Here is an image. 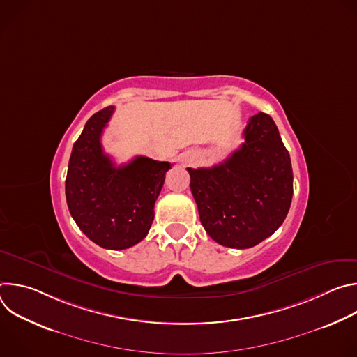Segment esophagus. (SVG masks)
<instances>
[{
	"label": "esophagus",
	"instance_id": "obj_1",
	"mask_svg": "<svg viewBox=\"0 0 357 357\" xmlns=\"http://www.w3.org/2000/svg\"><path fill=\"white\" fill-rule=\"evenodd\" d=\"M195 160H196V157H195L193 154H186V155L183 157V162H185V164H192V162H195Z\"/></svg>",
	"mask_w": 357,
	"mask_h": 357
}]
</instances>
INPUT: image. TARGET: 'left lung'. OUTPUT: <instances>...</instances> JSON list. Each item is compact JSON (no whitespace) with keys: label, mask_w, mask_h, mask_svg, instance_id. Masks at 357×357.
I'll list each match as a JSON object with an SVG mask.
<instances>
[{"label":"left lung","mask_w":357,"mask_h":357,"mask_svg":"<svg viewBox=\"0 0 357 357\" xmlns=\"http://www.w3.org/2000/svg\"><path fill=\"white\" fill-rule=\"evenodd\" d=\"M244 142L212 168H188L200 223L219 244L250 248L285 220L292 199V167L274 120L252 116Z\"/></svg>","instance_id":"obj_1"}]
</instances>
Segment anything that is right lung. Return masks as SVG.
I'll return each mask as SVG.
<instances>
[{
	"label": "right lung",
	"mask_w": 357,
	"mask_h": 357,
	"mask_svg": "<svg viewBox=\"0 0 357 357\" xmlns=\"http://www.w3.org/2000/svg\"><path fill=\"white\" fill-rule=\"evenodd\" d=\"M114 107L93 114L73 144L66 176V202L79 229L97 245L124 250L139 243L154 220L155 200L169 162L135 157L117 167L101 146Z\"/></svg>",
	"instance_id": "obj_1"
}]
</instances>
